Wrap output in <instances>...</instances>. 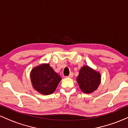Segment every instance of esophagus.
<instances>
[{"label":"esophagus","mask_w":128,"mask_h":128,"mask_svg":"<svg viewBox=\"0 0 128 128\" xmlns=\"http://www.w3.org/2000/svg\"><path fill=\"white\" fill-rule=\"evenodd\" d=\"M73 76V73L71 72L68 76H67V78H72Z\"/></svg>","instance_id":"obj_1"}]
</instances>
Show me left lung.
Instances as JSON below:
<instances>
[{"mask_svg": "<svg viewBox=\"0 0 128 128\" xmlns=\"http://www.w3.org/2000/svg\"><path fill=\"white\" fill-rule=\"evenodd\" d=\"M100 74L87 66H83L76 80L80 90L85 93L94 92L100 83Z\"/></svg>", "mask_w": 128, "mask_h": 128, "instance_id": "obj_1", "label": "left lung"}]
</instances>
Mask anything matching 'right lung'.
<instances>
[{"label":"right lung","instance_id":"obj_1","mask_svg":"<svg viewBox=\"0 0 128 128\" xmlns=\"http://www.w3.org/2000/svg\"><path fill=\"white\" fill-rule=\"evenodd\" d=\"M30 80L36 90L42 94L48 95L55 92L61 78L49 64H42L32 68Z\"/></svg>","mask_w":128,"mask_h":128}]
</instances>
